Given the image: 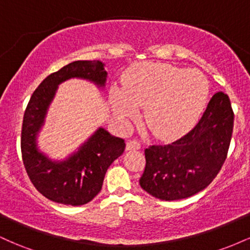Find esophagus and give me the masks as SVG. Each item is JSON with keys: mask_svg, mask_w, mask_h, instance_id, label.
<instances>
[{"mask_svg": "<svg viewBox=\"0 0 250 250\" xmlns=\"http://www.w3.org/2000/svg\"><path fill=\"white\" fill-rule=\"evenodd\" d=\"M141 148V145L139 142L135 141V140H131V141H128L127 145H125V150L130 151V150H139Z\"/></svg>", "mask_w": 250, "mask_h": 250, "instance_id": "1", "label": "esophagus"}]
</instances>
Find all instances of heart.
<instances>
[{
	"label": "heart",
	"mask_w": 250,
	"mask_h": 250,
	"mask_svg": "<svg viewBox=\"0 0 250 250\" xmlns=\"http://www.w3.org/2000/svg\"><path fill=\"white\" fill-rule=\"evenodd\" d=\"M209 93L206 76L165 63H141L125 76L122 89L113 88L110 103L116 120L128 127L145 107L143 119L159 139L182 136L194 127Z\"/></svg>",
	"instance_id": "obj_1"
}]
</instances>
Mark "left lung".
Listing matches in <instances>:
<instances>
[{"label":"left lung","instance_id":"obj_1","mask_svg":"<svg viewBox=\"0 0 250 250\" xmlns=\"http://www.w3.org/2000/svg\"><path fill=\"white\" fill-rule=\"evenodd\" d=\"M233 125L229 97L216 93L187 135L170 145L146 149L141 188L163 201L187 199L205 189L225 162Z\"/></svg>","mask_w":250,"mask_h":250}]
</instances>
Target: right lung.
I'll return each mask as SVG.
<instances>
[{
    "mask_svg": "<svg viewBox=\"0 0 250 250\" xmlns=\"http://www.w3.org/2000/svg\"><path fill=\"white\" fill-rule=\"evenodd\" d=\"M107 77L104 63L99 60L71 62L45 77L30 97L22 125V159L33 185L48 200L67 206L90 202L101 190L109 166L125 150V140L102 127L63 160L51 159L39 146L40 133L59 85L80 79L105 90Z\"/></svg>",
    "mask_w": 250,
    "mask_h": 250,
    "instance_id": "1",
    "label": "right lung"
}]
</instances>
